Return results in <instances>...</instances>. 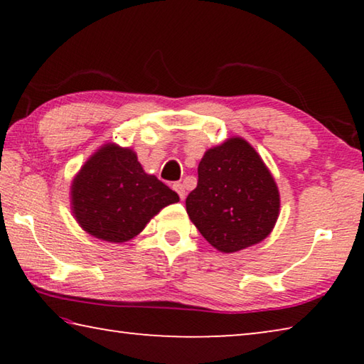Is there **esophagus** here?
<instances>
[{
  "label": "esophagus",
  "instance_id": "34e87169",
  "mask_svg": "<svg viewBox=\"0 0 364 364\" xmlns=\"http://www.w3.org/2000/svg\"><path fill=\"white\" fill-rule=\"evenodd\" d=\"M173 189L176 191L178 196H180V199L183 200V199H184V196H186V191H184V186H183V184H181V183H175V184H173Z\"/></svg>",
  "mask_w": 364,
  "mask_h": 364
}]
</instances>
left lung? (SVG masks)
I'll return each mask as SVG.
<instances>
[{"label":"left lung","mask_w":364,"mask_h":364,"mask_svg":"<svg viewBox=\"0 0 364 364\" xmlns=\"http://www.w3.org/2000/svg\"><path fill=\"white\" fill-rule=\"evenodd\" d=\"M186 210L207 242L232 254L262 242L279 217V191L257 151L242 138L208 149Z\"/></svg>","instance_id":"1"}]
</instances>
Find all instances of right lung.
<instances>
[{"instance_id": "add662e5", "label": "right lung", "mask_w": 364, "mask_h": 364, "mask_svg": "<svg viewBox=\"0 0 364 364\" xmlns=\"http://www.w3.org/2000/svg\"><path fill=\"white\" fill-rule=\"evenodd\" d=\"M180 200L167 184L147 175L130 147L107 143L86 160L72 181V213L101 241L127 242L164 207Z\"/></svg>"}]
</instances>
